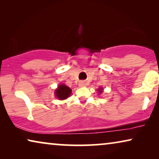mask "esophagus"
Listing matches in <instances>:
<instances>
[{
    "instance_id": "esophagus-1",
    "label": "esophagus",
    "mask_w": 159,
    "mask_h": 159,
    "mask_svg": "<svg viewBox=\"0 0 159 159\" xmlns=\"http://www.w3.org/2000/svg\"><path fill=\"white\" fill-rule=\"evenodd\" d=\"M79 85H80V87H84V86H86L87 84H86V82H85L82 81V82H80Z\"/></svg>"
}]
</instances>
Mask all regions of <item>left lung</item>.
Wrapping results in <instances>:
<instances>
[{
    "label": "left lung",
    "mask_w": 159,
    "mask_h": 159,
    "mask_svg": "<svg viewBox=\"0 0 159 159\" xmlns=\"http://www.w3.org/2000/svg\"><path fill=\"white\" fill-rule=\"evenodd\" d=\"M102 92H103V88H98V93H100V94H101Z\"/></svg>",
    "instance_id": "1"
}]
</instances>
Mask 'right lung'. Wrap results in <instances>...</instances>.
Listing matches in <instances>:
<instances>
[{
    "instance_id": "obj_1",
    "label": "right lung",
    "mask_w": 159,
    "mask_h": 159,
    "mask_svg": "<svg viewBox=\"0 0 159 159\" xmlns=\"http://www.w3.org/2000/svg\"><path fill=\"white\" fill-rule=\"evenodd\" d=\"M71 90L64 84H61L55 90L56 97L59 100H64L70 96Z\"/></svg>"
}]
</instances>
